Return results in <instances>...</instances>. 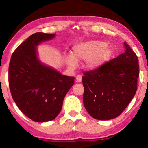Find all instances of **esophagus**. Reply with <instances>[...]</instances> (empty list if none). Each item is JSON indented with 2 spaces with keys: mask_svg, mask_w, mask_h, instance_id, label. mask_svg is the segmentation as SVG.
<instances>
[{
  "mask_svg": "<svg viewBox=\"0 0 148 148\" xmlns=\"http://www.w3.org/2000/svg\"><path fill=\"white\" fill-rule=\"evenodd\" d=\"M81 82H82V76L79 75L76 77V82L79 83Z\"/></svg>",
  "mask_w": 148,
  "mask_h": 148,
  "instance_id": "esophagus-1",
  "label": "esophagus"
}]
</instances>
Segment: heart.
<instances>
[{"mask_svg":"<svg viewBox=\"0 0 148 148\" xmlns=\"http://www.w3.org/2000/svg\"><path fill=\"white\" fill-rule=\"evenodd\" d=\"M111 55L109 46L102 41L91 40L75 45L73 48V54L64 58L65 63L71 69H75L77 62L86 60L85 67L94 70L102 66Z\"/></svg>","mask_w":148,"mask_h":148,"instance_id":"b5f03b06","label":"heart"}]
</instances>
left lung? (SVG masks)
<instances>
[{"label": "left lung", "instance_id": "obj_1", "mask_svg": "<svg viewBox=\"0 0 148 148\" xmlns=\"http://www.w3.org/2000/svg\"><path fill=\"white\" fill-rule=\"evenodd\" d=\"M125 52L82 77L83 101L93 118L110 120L119 116L134 97L139 74L138 58L126 42Z\"/></svg>", "mask_w": 148, "mask_h": 148}]
</instances>
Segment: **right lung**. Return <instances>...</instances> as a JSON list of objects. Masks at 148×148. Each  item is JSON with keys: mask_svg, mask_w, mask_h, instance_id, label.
I'll return each mask as SVG.
<instances>
[{"mask_svg": "<svg viewBox=\"0 0 148 148\" xmlns=\"http://www.w3.org/2000/svg\"><path fill=\"white\" fill-rule=\"evenodd\" d=\"M55 36L42 32L32 34L18 46L10 60L9 84L14 102L36 122L55 119L64 96L74 84V77L63 75L38 58L37 46Z\"/></svg>", "mask_w": 148, "mask_h": 148, "instance_id": "right-lung-1", "label": "right lung"}]
</instances>
